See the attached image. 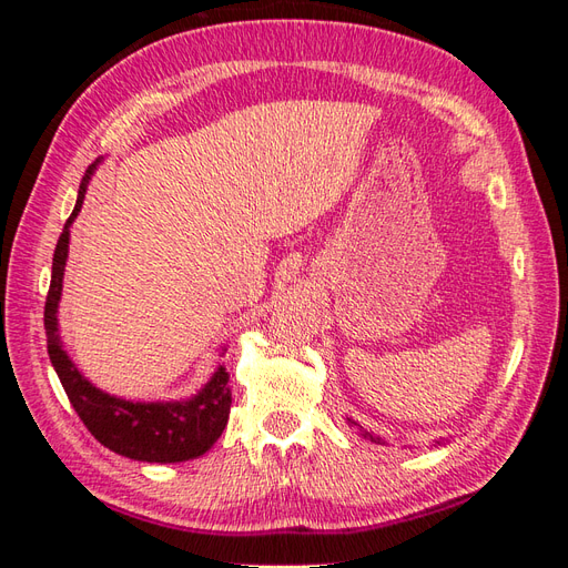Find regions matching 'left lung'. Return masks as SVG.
Masks as SVG:
<instances>
[{
  "label": "left lung",
  "instance_id": "8db88e82",
  "mask_svg": "<svg viewBox=\"0 0 568 568\" xmlns=\"http://www.w3.org/2000/svg\"><path fill=\"white\" fill-rule=\"evenodd\" d=\"M355 424V422H353ZM357 426V432H359V436H365L367 440H372V443H376V445H384L386 440L382 438V436H374V434H369V432H365V428L363 426H359V424H355Z\"/></svg>",
  "mask_w": 568,
  "mask_h": 568
}]
</instances>
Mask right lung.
<instances>
[{
    "label": "right lung",
    "instance_id": "right-lung-1",
    "mask_svg": "<svg viewBox=\"0 0 568 568\" xmlns=\"http://www.w3.org/2000/svg\"><path fill=\"white\" fill-rule=\"evenodd\" d=\"M92 170L94 165L88 168V175L80 184L75 209L71 217L65 220L54 251V265H51V282L44 303L49 359L78 417L104 448L140 462L168 464L194 459L211 450V445L220 438L222 428L230 419L232 388L230 372L225 367H220L213 374V379L201 388V393L186 403H130L94 388L61 348L57 307L61 298L63 265L68 257V234H71L68 230H71V222L80 213Z\"/></svg>",
    "mask_w": 568,
    "mask_h": 568
}]
</instances>
